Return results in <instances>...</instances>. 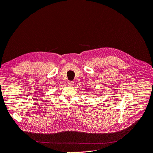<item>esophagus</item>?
Listing matches in <instances>:
<instances>
[{
    "label": "esophagus",
    "mask_w": 153,
    "mask_h": 153,
    "mask_svg": "<svg viewBox=\"0 0 153 153\" xmlns=\"http://www.w3.org/2000/svg\"><path fill=\"white\" fill-rule=\"evenodd\" d=\"M67 85L69 86H72L74 85V82L73 81H69L67 82Z\"/></svg>",
    "instance_id": "esophagus-1"
}]
</instances>
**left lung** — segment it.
Instances as JSON below:
<instances>
[{"label":"left lung","mask_w":153,"mask_h":153,"mask_svg":"<svg viewBox=\"0 0 153 153\" xmlns=\"http://www.w3.org/2000/svg\"><path fill=\"white\" fill-rule=\"evenodd\" d=\"M85 91H88V89L86 88H85Z\"/></svg>","instance_id":"obj_1"}]
</instances>
